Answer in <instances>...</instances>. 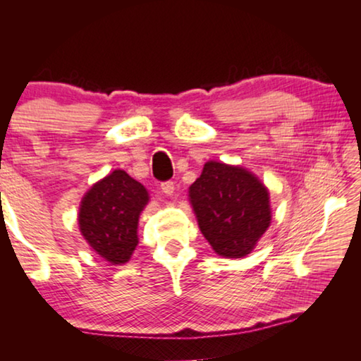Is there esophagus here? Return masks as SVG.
<instances>
[{"instance_id": "34e87169", "label": "esophagus", "mask_w": 361, "mask_h": 361, "mask_svg": "<svg viewBox=\"0 0 361 361\" xmlns=\"http://www.w3.org/2000/svg\"><path fill=\"white\" fill-rule=\"evenodd\" d=\"M161 189L162 192L166 195H173L175 192V183L173 181H164L161 185Z\"/></svg>"}]
</instances>
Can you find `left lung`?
I'll list each match as a JSON object with an SVG mask.
<instances>
[{
    "mask_svg": "<svg viewBox=\"0 0 361 361\" xmlns=\"http://www.w3.org/2000/svg\"><path fill=\"white\" fill-rule=\"evenodd\" d=\"M189 200L200 232L224 258L252 253L271 224L267 188L239 166L207 162L189 186Z\"/></svg>",
    "mask_w": 361,
    "mask_h": 361,
    "instance_id": "1",
    "label": "left lung"
}]
</instances>
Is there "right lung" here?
Returning a JSON list of instances; mask_svg holds the SVG:
<instances>
[{
	"mask_svg": "<svg viewBox=\"0 0 361 361\" xmlns=\"http://www.w3.org/2000/svg\"><path fill=\"white\" fill-rule=\"evenodd\" d=\"M146 188L114 170L84 194L78 224L97 255L111 264H124L138 245V218L148 204Z\"/></svg>",
	"mask_w": 361,
	"mask_h": 361,
	"instance_id": "obj_1",
	"label": "right lung"
}]
</instances>
